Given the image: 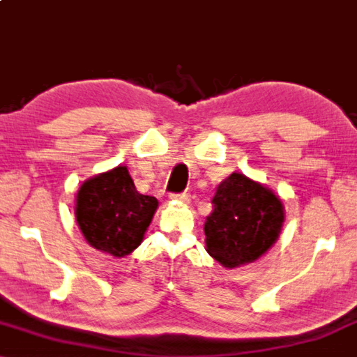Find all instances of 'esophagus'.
I'll return each instance as SVG.
<instances>
[{
    "label": "esophagus",
    "mask_w": 357,
    "mask_h": 357,
    "mask_svg": "<svg viewBox=\"0 0 357 357\" xmlns=\"http://www.w3.org/2000/svg\"><path fill=\"white\" fill-rule=\"evenodd\" d=\"M172 201H178V202H188L190 201V196L186 193H178V195H171L169 196Z\"/></svg>",
    "instance_id": "esophagus-1"
}]
</instances>
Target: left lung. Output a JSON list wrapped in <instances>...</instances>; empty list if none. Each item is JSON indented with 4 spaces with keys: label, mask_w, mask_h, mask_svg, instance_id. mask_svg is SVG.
<instances>
[{
    "label": "left lung",
    "mask_w": 357,
    "mask_h": 357,
    "mask_svg": "<svg viewBox=\"0 0 357 357\" xmlns=\"http://www.w3.org/2000/svg\"><path fill=\"white\" fill-rule=\"evenodd\" d=\"M212 207L204 222L206 250L229 270L265 255L286 218L281 197L239 172L217 186Z\"/></svg>",
    "instance_id": "8db88e82"
}]
</instances>
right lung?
Here are the masks:
<instances>
[{"mask_svg":"<svg viewBox=\"0 0 357 357\" xmlns=\"http://www.w3.org/2000/svg\"><path fill=\"white\" fill-rule=\"evenodd\" d=\"M156 209V197L137 191L126 166L87 178L75 199L76 223L87 244L116 259L139 248Z\"/></svg>","mask_w":357,"mask_h":357,"instance_id":"add662e5","label":"right lung"}]
</instances>
